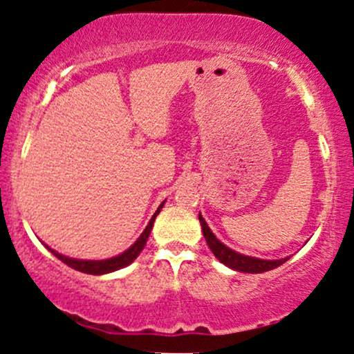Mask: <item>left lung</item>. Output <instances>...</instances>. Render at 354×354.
Here are the masks:
<instances>
[{
	"label": "left lung",
	"instance_id": "obj_1",
	"mask_svg": "<svg viewBox=\"0 0 354 354\" xmlns=\"http://www.w3.org/2000/svg\"><path fill=\"white\" fill-rule=\"evenodd\" d=\"M198 218H200L203 236H205L206 243H208L209 250L213 251V254L216 256L223 265L231 268V270L239 271V273H265V271L274 270V268L281 266L283 263H286L288 259H290V256L281 259H261L254 258V256L238 253V251L231 250V248H228L225 243H221L216 236H214V233L209 230L208 223L205 221L201 213L198 214Z\"/></svg>",
	"mask_w": 354,
	"mask_h": 354
}]
</instances>
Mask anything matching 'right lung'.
<instances>
[{"mask_svg": "<svg viewBox=\"0 0 354 354\" xmlns=\"http://www.w3.org/2000/svg\"><path fill=\"white\" fill-rule=\"evenodd\" d=\"M163 206H165V201L161 203L160 206H158L156 213L153 214L151 219H149L148 226H146L143 233L140 234V238H138L136 241L128 248V250L123 251L121 254L113 256V258H108V259H76V258H70V256H64V254L58 253V251L51 250V248L48 245H44V246H46V250H50L51 253L56 256V258L61 259L64 265H68L76 271H81V273H86V274L113 273V271H118V270H121V268L131 265V263L135 261L138 256H140V253L143 251V248L146 245V241H148L149 233H151V230H153L154 219H156L158 214H160V211H161V208H163Z\"/></svg>", "mask_w": 354, "mask_h": 354, "instance_id": "1", "label": "right lung"}]
</instances>
